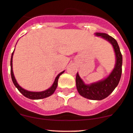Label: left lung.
<instances>
[{
    "mask_svg": "<svg viewBox=\"0 0 133 133\" xmlns=\"http://www.w3.org/2000/svg\"><path fill=\"white\" fill-rule=\"evenodd\" d=\"M95 34L97 36H100L107 40L113 46L116 58L115 67L106 78L91 84H84L77 73L76 86L78 92L81 96L91 100H102L107 97L119 83L122 72V55L118 42L114 38L105 33L96 32Z\"/></svg>",
    "mask_w": 133,
    "mask_h": 133,
    "instance_id": "8db88e82",
    "label": "left lung"
}]
</instances>
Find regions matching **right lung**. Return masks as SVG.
<instances>
[{
  "label": "right lung",
  "instance_id": "obj_1",
  "mask_svg": "<svg viewBox=\"0 0 133 133\" xmlns=\"http://www.w3.org/2000/svg\"><path fill=\"white\" fill-rule=\"evenodd\" d=\"M15 50V49H14ZM14 52L11 54V61H10V65H11V79H12L13 83L14 84V85L15 86V87L18 89L19 91L23 94L24 96H25L26 97L28 98V99H44V98L47 97H49L50 95H52L55 91L56 90V88L58 86V80L59 77L64 72L62 71L60 73H59L57 75V77H56L55 80V82L52 84V85L51 86V88H49L47 90H45V91H38V92H36V91H30L28 90H26L24 89H23V88L21 87L18 83L17 82V81L15 80V77H14V72H13V65H12V58H13V55H14Z\"/></svg>",
  "mask_w": 133,
  "mask_h": 133
}]
</instances>
